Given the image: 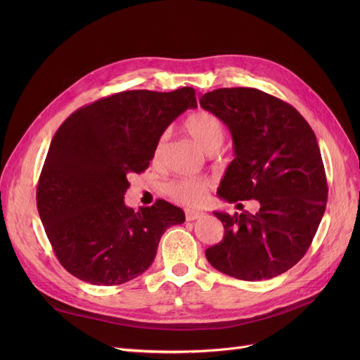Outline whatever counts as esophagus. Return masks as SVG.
<instances>
[{"label":"esophagus","instance_id":"34e87169","mask_svg":"<svg viewBox=\"0 0 360 360\" xmlns=\"http://www.w3.org/2000/svg\"><path fill=\"white\" fill-rule=\"evenodd\" d=\"M204 216V213L201 210H194V209H186L185 210V219L186 221H193L197 219H201Z\"/></svg>","mask_w":360,"mask_h":360}]
</instances>
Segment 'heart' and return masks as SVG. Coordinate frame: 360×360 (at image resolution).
Listing matches in <instances>:
<instances>
[{
	"instance_id": "obj_1",
	"label": "heart",
	"mask_w": 360,
	"mask_h": 360,
	"mask_svg": "<svg viewBox=\"0 0 360 360\" xmlns=\"http://www.w3.org/2000/svg\"><path fill=\"white\" fill-rule=\"evenodd\" d=\"M185 131L190 137L205 151L207 155H214L220 150L224 141V125L212 112L198 110L191 113L184 122ZM167 141V134L160 136L156 144V158L162 153ZM210 188V181L205 179H174L163 185V193L184 204H198L205 197Z\"/></svg>"
}]
</instances>
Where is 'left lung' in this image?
Instances as JSON below:
<instances>
[{
  "label": "left lung",
  "mask_w": 360,
  "mask_h": 360,
  "mask_svg": "<svg viewBox=\"0 0 360 360\" xmlns=\"http://www.w3.org/2000/svg\"><path fill=\"white\" fill-rule=\"evenodd\" d=\"M200 105L229 127L235 159L219 197L258 200L259 212H214L224 236L205 250L212 266L239 280L273 278L304 257L324 216L328 186L316 137L289 103L251 87L216 89Z\"/></svg>",
  "instance_id": "left-lung-1"
}]
</instances>
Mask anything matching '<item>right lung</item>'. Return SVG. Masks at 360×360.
<instances>
[{
	"label": "right lung",
	"instance_id": "1",
	"mask_svg": "<svg viewBox=\"0 0 360 360\" xmlns=\"http://www.w3.org/2000/svg\"><path fill=\"white\" fill-rule=\"evenodd\" d=\"M197 108L195 90H127L82 106L51 141L36 204L61 266L83 281L115 286L143 274L165 231L185 221L165 200L134 212L124 204L128 175L155 156L167 125Z\"/></svg>",
	"mask_w": 360,
	"mask_h": 360
}]
</instances>
